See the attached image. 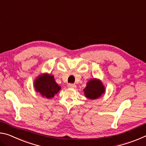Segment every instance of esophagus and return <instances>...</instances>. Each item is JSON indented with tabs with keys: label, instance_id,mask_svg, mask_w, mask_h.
I'll return each instance as SVG.
<instances>
[{
	"label": "esophagus",
	"instance_id": "obj_1",
	"mask_svg": "<svg viewBox=\"0 0 146 146\" xmlns=\"http://www.w3.org/2000/svg\"><path fill=\"white\" fill-rule=\"evenodd\" d=\"M68 88H72V89H75L76 88V85L75 84H69L68 85Z\"/></svg>",
	"mask_w": 146,
	"mask_h": 146
}]
</instances>
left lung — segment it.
<instances>
[{
  "mask_svg": "<svg viewBox=\"0 0 146 146\" xmlns=\"http://www.w3.org/2000/svg\"><path fill=\"white\" fill-rule=\"evenodd\" d=\"M105 88L102 82L97 78L89 80L84 90V95L89 99H97L105 93Z\"/></svg>",
  "mask_w": 146,
  "mask_h": 146,
  "instance_id": "left-lung-1",
  "label": "left lung"
}]
</instances>
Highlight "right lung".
I'll return each instance as SVG.
<instances>
[{
	"mask_svg": "<svg viewBox=\"0 0 146 146\" xmlns=\"http://www.w3.org/2000/svg\"><path fill=\"white\" fill-rule=\"evenodd\" d=\"M34 87L36 91L47 98H53L61 89L55 82L54 76L48 73L39 75L35 80Z\"/></svg>",
	"mask_w": 146,
	"mask_h": 146,
	"instance_id": "obj_1",
	"label": "right lung"
}]
</instances>
